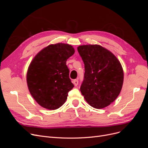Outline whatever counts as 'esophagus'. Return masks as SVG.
Returning <instances> with one entry per match:
<instances>
[{"label":"esophagus","instance_id":"34e87169","mask_svg":"<svg viewBox=\"0 0 148 148\" xmlns=\"http://www.w3.org/2000/svg\"><path fill=\"white\" fill-rule=\"evenodd\" d=\"M73 83V84H75V86H77V85L78 84V79H74Z\"/></svg>","mask_w":148,"mask_h":148}]
</instances>
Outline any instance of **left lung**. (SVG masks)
Masks as SVG:
<instances>
[{"label": "left lung", "instance_id": "obj_1", "mask_svg": "<svg viewBox=\"0 0 148 148\" xmlns=\"http://www.w3.org/2000/svg\"><path fill=\"white\" fill-rule=\"evenodd\" d=\"M77 49L85 70L80 91L91 106L104 108L116 99L121 91L122 66L112 53L101 46L83 45Z\"/></svg>", "mask_w": 148, "mask_h": 148}]
</instances>
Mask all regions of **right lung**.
I'll return each mask as SVG.
<instances>
[{
	"label": "right lung",
	"instance_id": "obj_1",
	"mask_svg": "<svg viewBox=\"0 0 148 148\" xmlns=\"http://www.w3.org/2000/svg\"><path fill=\"white\" fill-rule=\"evenodd\" d=\"M74 53L73 47L69 44H51L31 62L26 75L28 87L34 100L44 108H59L74 87L66 65L67 59Z\"/></svg>",
	"mask_w": 148,
	"mask_h": 148
}]
</instances>
